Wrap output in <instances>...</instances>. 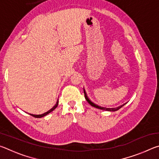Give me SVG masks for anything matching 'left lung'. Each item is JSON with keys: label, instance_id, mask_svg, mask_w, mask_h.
I'll return each mask as SVG.
<instances>
[{"label": "left lung", "instance_id": "8db88e82", "mask_svg": "<svg viewBox=\"0 0 159 159\" xmlns=\"http://www.w3.org/2000/svg\"><path fill=\"white\" fill-rule=\"evenodd\" d=\"M83 91H84V95H85V98L86 100L88 101V103H89L91 106H93L94 107H96V108L98 109H102V110H106V111H117V110H118L119 109L121 108V107L124 105V104H123V105L118 107H116V108H106V107H100L98 105V104H96L94 103V102H93L92 101L90 100V99H89V98H88V96L87 95V94H86V92L85 90H83Z\"/></svg>", "mask_w": 159, "mask_h": 159}]
</instances>
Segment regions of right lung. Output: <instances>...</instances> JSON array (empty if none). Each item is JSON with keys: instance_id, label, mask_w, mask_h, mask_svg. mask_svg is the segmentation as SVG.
Returning <instances> with one entry per match:
<instances>
[{"instance_id": "obj_1", "label": "right lung", "mask_w": 159, "mask_h": 159, "mask_svg": "<svg viewBox=\"0 0 159 159\" xmlns=\"http://www.w3.org/2000/svg\"><path fill=\"white\" fill-rule=\"evenodd\" d=\"M57 105H58V102H57V103H56V104L55 106H54L52 109H50L49 111H47V112H45V113H44V114H40V115H34V114H30L32 116H34V117H35V118H42V117H43V116H46V115H48V114H49V113H50L51 111H52L54 109H55L56 107H57Z\"/></svg>"}]
</instances>
